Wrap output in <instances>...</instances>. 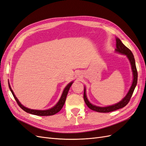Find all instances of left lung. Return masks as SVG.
I'll return each instance as SVG.
<instances>
[{"label":"left lung","instance_id":"obj_1","mask_svg":"<svg viewBox=\"0 0 146 146\" xmlns=\"http://www.w3.org/2000/svg\"><path fill=\"white\" fill-rule=\"evenodd\" d=\"M116 51L118 52L119 53H121V54L127 55L128 58H129L131 66L132 71H133V83H132V85L129 91L128 92L127 94L126 95V96L124 98H123L121 102H119V103L111 106H109V107H97V106L92 105L90 102L88 101L86 98V93H85L86 91L85 88V90H84V94H83L84 100H85L86 105L88 106V107L90 108L91 110H93V111L99 112V113H109V112L115 111V110L124 107L125 106H126L128 104V103L130 102L132 94H133V91L135 90V88L136 86L137 81H138V72H137V69L136 67L134 56L133 54H132L131 51L129 49V48H127L124 44H123L119 38H116Z\"/></svg>","mask_w":146,"mask_h":146}]
</instances>
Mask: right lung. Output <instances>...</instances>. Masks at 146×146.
<instances>
[{
	"instance_id": "obj_1",
	"label": "right lung",
	"mask_w": 146,
	"mask_h": 146,
	"mask_svg": "<svg viewBox=\"0 0 146 146\" xmlns=\"http://www.w3.org/2000/svg\"><path fill=\"white\" fill-rule=\"evenodd\" d=\"M72 84V82H70V83H69L68 85L66 86V87L64 88V90L63 91V92L62 94V96H61V98L60 99V100L58 101V102L56 104V105H55V106H54V107L49 109V110H31L29 108H26L25 107H24L23 105H22L21 104V103L19 102V100H17V99L16 98V97L15 96V95L14 94V92H13V90H11L10 85L8 83V86H9L10 90L11 92V93L14 97L17 104H18V105L19 107L23 109L24 111H25V112H27L28 113H30L34 114V115H37V116H52V115H54L55 114L58 113L60 110H61V108H63V105L65 103V101L66 99V97H67L68 91L69 90L70 87L71 86Z\"/></svg>"
}]
</instances>
